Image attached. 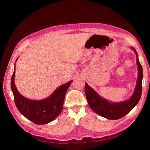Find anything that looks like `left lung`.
<instances>
[{"label": "left lung", "mask_w": 150, "mask_h": 150, "mask_svg": "<svg viewBox=\"0 0 150 150\" xmlns=\"http://www.w3.org/2000/svg\"><path fill=\"white\" fill-rule=\"evenodd\" d=\"M131 49L137 55L138 76L134 91L132 96L128 100L120 103H111L101 97L87 83H85V94L89 106L98 115L108 120H118L126 115L138 103L142 96L143 68L139 61L137 52L134 47H131Z\"/></svg>", "instance_id": "1"}]
</instances>
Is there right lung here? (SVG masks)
<instances>
[{
    "label": "right lung",
    "mask_w": 150,
    "mask_h": 150,
    "mask_svg": "<svg viewBox=\"0 0 150 150\" xmlns=\"http://www.w3.org/2000/svg\"><path fill=\"white\" fill-rule=\"evenodd\" d=\"M15 69L12 76L11 87L16 106L21 114L36 125H45L55 120L61 112L64 97L72 81L57 88L51 96L42 100H30L18 91L14 83Z\"/></svg>",
    "instance_id": "1"
}]
</instances>
